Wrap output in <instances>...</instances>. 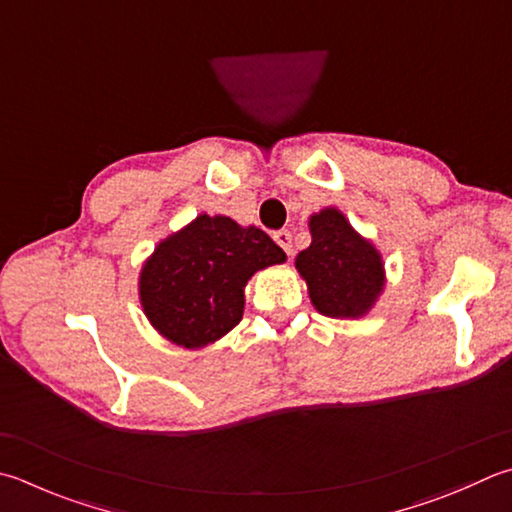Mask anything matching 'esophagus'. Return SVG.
I'll list each match as a JSON object with an SVG mask.
<instances>
[{
	"label": "esophagus",
	"mask_w": 512,
	"mask_h": 512,
	"mask_svg": "<svg viewBox=\"0 0 512 512\" xmlns=\"http://www.w3.org/2000/svg\"><path fill=\"white\" fill-rule=\"evenodd\" d=\"M274 240H276L278 247H283V252H285L287 256L294 254V247H292V231H287V229L274 231Z\"/></svg>",
	"instance_id": "obj_1"
}]
</instances>
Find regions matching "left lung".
Wrapping results in <instances>:
<instances>
[{
	"label": "left lung",
	"mask_w": 512,
	"mask_h": 512,
	"mask_svg": "<svg viewBox=\"0 0 512 512\" xmlns=\"http://www.w3.org/2000/svg\"><path fill=\"white\" fill-rule=\"evenodd\" d=\"M307 227L312 245L296 256L294 265L314 310L341 321L368 316L388 283L379 249L336 207L316 211Z\"/></svg>",
	"instance_id": "8db88e82"
}]
</instances>
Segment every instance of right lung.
Segmentation results:
<instances>
[{
	"label": "right lung",
	"instance_id": "obj_1",
	"mask_svg": "<svg viewBox=\"0 0 512 512\" xmlns=\"http://www.w3.org/2000/svg\"><path fill=\"white\" fill-rule=\"evenodd\" d=\"M285 260L263 229L243 227L229 216L198 214L162 238L142 263V312L162 339L202 350L240 323L249 278Z\"/></svg>",
	"mask_w": 512,
	"mask_h": 512
}]
</instances>
